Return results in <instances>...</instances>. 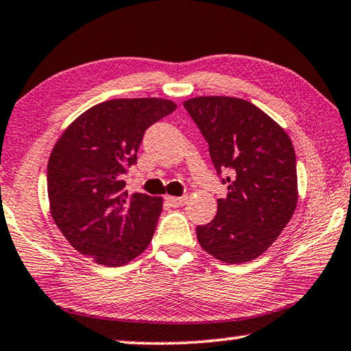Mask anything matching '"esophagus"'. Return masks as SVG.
I'll return each instance as SVG.
<instances>
[{
    "label": "esophagus",
    "mask_w": 351,
    "mask_h": 351,
    "mask_svg": "<svg viewBox=\"0 0 351 351\" xmlns=\"http://www.w3.org/2000/svg\"><path fill=\"white\" fill-rule=\"evenodd\" d=\"M165 199H167V203L171 207H181L187 201V197H186V195H184V197H167Z\"/></svg>",
    "instance_id": "obj_1"
}]
</instances>
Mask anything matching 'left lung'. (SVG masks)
Instances as JSON below:
<instances>
[{"label": "left lung", "mask_w": 351, "mask_h": 351, "mask_svg": "<svg viewBox=\"0 0 351 351\" xmlns=\"http://www.w3.org/2000/svg\"><path fill=\"white\" fill-rule=\"evenodd\" d=\"M209 144L219 182L215 218L198 226L201 247L224 263L257 258L293 217L297 206L295 152L287 132L251 102L207 96L184 102ZM228 173V177H223Z\"/></svg>", "instance_id": "1"}]
</instances>
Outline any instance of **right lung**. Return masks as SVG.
<instances>
[{
  "label": "right lung",
  "instance_id": "obj_1",
  "mask_svg": "<svg viewBox=\"0 0 351 351\" xmlns=\"http://www.w3.org/2000/svg\"><path fill=\"white\" fill-rule=\"evenodd\" d=\"M165 99H112L71 123L51 153V213L71 246L106 266H122L145 251L162 198L130 195L123 176L153 123L171 114Z\"/></svg>",
  "mask_w": 351,
  "mask_h": 351
}]
</instances>
